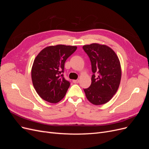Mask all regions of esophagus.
<instances>
[{"mask_svg":"<svg viewBox=\"0 0 149 149\" xmlns=\"http://www.w3.org/2000/svg\"><path fill=\"white\" fill-rule=\"evenodd\" d=\"M73 82L74 83H79V79H74V80H73Z\"/></svg>","mask_w":149,"mask_h":149,"instance_id":"1","label":"esophagus"}]
</instances>
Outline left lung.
I'll return each instance as SVG.
<instances>
[{
	"mask_svg": "<svg viewBox=\"0 0 149 149\" xmlns=\"http://www.w3.org/2000/svg\"><path fill=\"white\" fill-rule=\"evenodd\" d=\"M91 63V84L84 91L88 101L94 105L109 101L119 88L121 68L119 58L104 45L92 43L83 47ZM96 75H95V74Z\"/></svg>",
	"mask_w": 149,
	"mask_h": 149,
	"instance_id": "1",
	"label": "left lung"
}]
</instances>
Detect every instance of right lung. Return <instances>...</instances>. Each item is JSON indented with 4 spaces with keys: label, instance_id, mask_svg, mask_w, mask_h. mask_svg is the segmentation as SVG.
<instances>
[{
    "label": "right lung",
    "instance_id": "1",
    "mask_svg": "<svg viewBox=\"0 0 149 149\" xmlns=\"http://www.w3.org/2000/svg\"><path fill=\"white\" fill-rule=\"evenodd\" d=\"M77 49L58 45L46 47L35 58L31 68L35 89L43 100L56 103L64 97L70 83L63 76L65 63Z\"/></svg>",
    "mask_w": 149,
    "mask_h": 149
}]
</instances>
